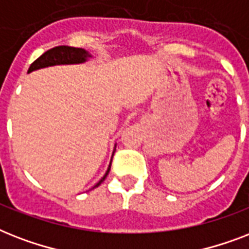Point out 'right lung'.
Instances as JSON below:
<instances>
[{
    "instance_id": "add662e5",
    "label": "right lung",
    "mask_w": 249,
    "mask_h": 249,
    "mask_svg": "<svg viewBox=\"0 0 249 249\" xmlns=\"http://www.w3.org/2000/svg\"><path fill=\"white\" fill-rule=\"evenodd\" d=\"M90 54L84 49L80 48H72V46H56L53 48L48 52H45L40 58H37L29 67L28 72L36 71L40 68L49 67V66H56V64H76V63H84L88 58H90ZM113 156V155H112ZM109 169H111V163H109L108 169L106 172V174L102 177V179L98 182L97 185L94 186L93 189L98 187L102 182L105 181V178L107 177Z\"/></svg>"
}]
</instances>
